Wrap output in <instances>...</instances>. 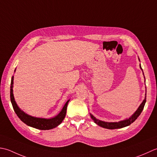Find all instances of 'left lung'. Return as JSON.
<instances>
[{"label":"left lung","mask_w":157,"mask_h":157,"mask_svg":"<svg viewBox=\"0 0 157 157\" xmlns=\"http://www.w3.org/2000/svg\"><path fill=\"white\" fill-rule=\"evenodd\" d=\"M140 68L142 69V68L141 67V65H140ZM143 71V70H142ZM144 74V73H143ZM146 96H145V99L143 100L142 103L140 104V105L139 106V108H137V110L135 112V113H134L132 117H130L129 119H127L125 120H123V121H119V122H113V123H108V122H104V121H102L100 120H98L95 117H94V115H92L91 113H89L91 116V118L93 119V121H94V122L96 123L97 124H98L99 126H100L101 127H104L105 128V129H120V128H123L124 127H127V126H129L132 123H133L134 121H135L137 119V117H138L140 114L142 112L143 109H144V105L146 101Z\"/></svg>","instance_id":"8db88e82"}]
</instances>
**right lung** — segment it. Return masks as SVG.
I'll list each match as a JSON object with an SVG mask.
<instances>
[{
	"label": "right lung",
	"instance_id": "right-lung-1",
	"mask_svg": "<svg viewBox=\"0 0 157 157\" xmlns=\"http://www.w3.org/2000/svg\"><path fill=\"white\" fill-rule=\"evenodd\" d=\"M13 76H12L11 82V101L15 113L17 115V117L20 118L22 122H24L28 126L36 128V129L40 130H49L53 129V128L58 126L59 124L62 122L63 119H64L66 117L67 106H68V104L70 100H68L66 101L65 105H63L62 110H61L60 113L55 117L52 118V119H43V118L34 117L25 114L24 112L21 110L20 108L18 107V105L16 104V102L15 101L13 93Z\"/></svg>",
	"mask_w": 157,
	"mask_h": 157
}]
</instances>
